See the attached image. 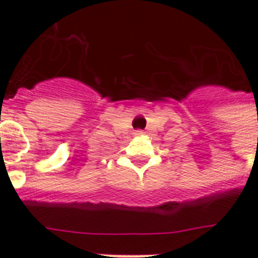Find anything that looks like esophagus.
<instances>
[{
  "instance_id": "obj_1",
  "label": "esophagus",
  "mask_w": 258,
  "mask_h": 258,
  "mask_svg": "<svg viewBox=\"0 0 258 258\" xmlns=\"http://www.w3.org/2000/svg\"><path fill=\"white\" fill-rule=\"evenodd\" d=\"M142 134H143V131H142V130H138L137 135H142Z\"/></svg>"
}]
</instances>
